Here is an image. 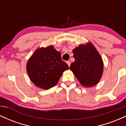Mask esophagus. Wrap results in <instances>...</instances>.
I'll return each instance as SVG.
<instances>
[{
	"instance_id": "esophagus-1",
	"label": "esophagus",
	"mask_w": 126,
	"mask_h": 126,
	"mask_svg": "<svg viewBox=\"0 0 126 126\" xmlns=\"http://www.w3.org/2000/svg\"><path fill=\"white\" fill-rule=\"evenodd\" d=\"M66 63H67V64H68V66H70V62H69V61H67V62H66Z\"/></svg>"
}]
</instances>
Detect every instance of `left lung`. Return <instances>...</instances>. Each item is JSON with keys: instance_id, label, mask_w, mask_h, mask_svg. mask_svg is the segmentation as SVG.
I'll return each instance as SVG.
<instances>
[{"instance_id": "left-lung-1", "label": "left lung", "mask_w": 126, "mask_h": 126, "mask_svg": "<svg viewBox=\"0 0 126 126\" xmlns=\"http://www.w3.org/2000/svg\"><path fill=\"white\" fill-rule=\"evenodd\" d=\"M75 60L70 69L85 87L96 85L102 77L104 64L101 56L90 42L80 44L73 50Z\"/></svg>"}]
</instances>
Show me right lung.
Listing matches in <instances>:
<instances>
[{
  "label": "right lung",
  "mask_w": 126,
  "mask_h": 126,
  "mask_svg": "<svg viewBox=\"0 0 126 126\" xmlns=\"http://www.w3.org/2000/svg\"><path fill=\"white\" fill-rule=\"evenodd\" d=\"M69 69L62 60L61 53L53 46L37 48L28 59L27 71L37 87L48 89L56 86L63 72Z\"/></svg>",
  "instance_id": "right-lung-1"
}]
</instances>
